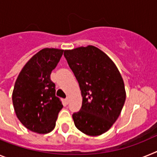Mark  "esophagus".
Returning a JSON list of instances; mask_svg holds the SVG:
<instances>
[{"instance_id":"34e87169","label":"esophagus","mask_w":157,"mask_h":157,"mask_svg":"<svg viewBox=\"0 0 157 157\" xmlns=\"http://www.w3.org/2000/svg\"><path fill=\"white\" fill-rule=\"evenodd\" d=\"M65 103H66V104H68V103H69V98H66V99H65Z\"/></svg>"}]
</instances>
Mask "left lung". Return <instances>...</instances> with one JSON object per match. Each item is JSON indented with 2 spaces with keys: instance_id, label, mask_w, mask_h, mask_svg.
Returning <instances> with one entry per match:
<instances>
[{
  "instance_id": "1",
  "label": "left lung",
  "mask_w": 157,
  "mask_h": 157,
  "mask_svg": "<svg viewBox=\"0 0 157 157\" xmlns=\"http://www.w3.org/2000/svg\"><path fill=\"white\" fill-rule=\"evenodd\" d=\"M65 58L80 85L82 106L73 114L76 127L88 136L111 129L126 100L123 79L115 64L96 46L65 50Z\"/></svg>"
}]
</instances>
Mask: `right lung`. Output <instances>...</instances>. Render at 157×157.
I'll return each mask as SVG.
<instances>
[{
  "label": "right lung",
  "mask_w": 157,
  "mask_h": 157,
  "mask_svg": "<svg viewBox=\"0 0 157 157\" xmlns=\"http://www.w3.org/2000/svg\"><path fill=\"white\" fill-rule=\"evenodd\" d=\"M63 52L56 48L39 50L25 64L15 83L13 103L16 117L27 129L39 134L52 131L63 107L50 80Z\"/></svg>",
  "instance_id": "add662e5"
}]
</instances>
